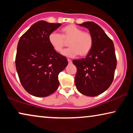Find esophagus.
<instances>
[{"mask_svg":"<svg viewBox=\"0 0 133 133\" xmlns=\"http://www.w3.org/2000/svg\"><path fill=\"white\" fill-rule=\"evenodd\" d=\"M68 63H70V64H71V63H72V61H71V60L68 59Z\"/></svg>","mask_w":133,"mask_h":133,"instance_id":"34e87169","label":"esophagus"}]
</instances>
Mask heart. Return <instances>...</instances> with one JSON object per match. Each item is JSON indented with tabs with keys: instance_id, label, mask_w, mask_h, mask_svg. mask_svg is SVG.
Wrapping results in <instances>:
<instances>
[{
	"instance_id": "1",
	"label": "heart",
	"mask_w": 133,
	"mask_h": 133,
	"mask_svg": "<svg viewBox=\"0 0 133 133\" xmlns=\"http://www.w3.org/2000/svg\"><path fill=\"white\" fill-rule=\"evenodd\" d=\"M62 34L52 32L48 36L51 46L56 51L61 52L66 45L70 47L63 50L62 54L66 57H74L79 54L87 56L91 51L93 45V38L90 32L83 31L74 25H68L61 29Z\"/></svg>"
}]
</instances>
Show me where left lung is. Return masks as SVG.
I'll return each mask as SVG.
<instances>
[{"label": "left lung", "instance_id": "obj_1", "mask_svg": "<svg viewBox=\"0 0 133 133\" xmlns=\"http://www.w3.org/2000/svg\"><path fill=\"white\" fill-rule=\"evenodd\" d=\"M79 25L90 31L93 45L85 59L72 61L77 68L75 85L81 93L94 97L111 85L117 65L115 50L112 40L96 23L86 22Z\"/></svg>", "mask_w": 133, "mask_h": 133}]
</instances>
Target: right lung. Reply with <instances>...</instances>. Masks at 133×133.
Masks as SVG:
<instances>
[{
	"label": "right lung",
	"instance_id": "right-lung-1",
	"mask_svg": "<svg viewBox=\"0 0 133 133\" xmlns=\"http://www.w3.org/2000/svg\"><path fill=\"white\" fill-rule=\"evenodd\" d=\"M61 25L38 21L18 42L16 70L22 85L34 96L46 97L55 92L59 85L58 75L68 63L48 41L49 35Z\"/></svg>",
	"mask_w": 133,
	"mask_h": 133
}]
</instances>
